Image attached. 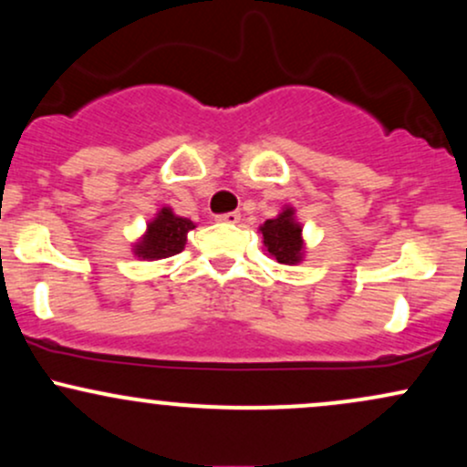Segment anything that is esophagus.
<instances>
[{
	"mask_svg": "<svg viewBox=\"0 0 467 467\" xmlns=\"http://www.w3.org/2000/svg\"><path fill=\"white\" fill-rule=\"evenodd\" d=\"M215 219L219 223H239L241 215L237 211H230V213H222V215H217Z\"/></svg>",
	"mask_w": 467,
	"mask_h": 467,
	"instance_id": "obj_1",
	"label": "esophagus"
}]
</instances>
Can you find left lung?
<instances>
[{"label": "left lung", "mask_w": 467, "mask_h": 467, "mask_svg": "<svg viewBox=\"0 0 467 467\" xmlns=\"http://www.w3.org/2000/svg\"><path fill=\"white\" fill-rule=\"evenodd\" d=\"M264 234V245L272 259L278 264L294 265L303 259V228L294 219L292 208H285L276 219H267L259 228Z\"/></svg>", "instance_id": "8db88e82"}]
</instances>
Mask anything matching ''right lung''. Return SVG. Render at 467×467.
<instances>
[{
    "label": "right lung",
    "instance_id": "obj_1",
    "mask_svg": "<svg viewBox=\"0 0 467 467\" xmlns=\"http://www.w3.org/2000/svg\"><path fill=\"white\" fill-rule=\"evenodd\" d=\"M195 228V223L186 217H178L171 208H162L153 222H149L144 237L133 245V252L140 259H169L180 254L186 245V234Z\"/></svg>",
    "mask_w": 467,
    "mask_h": 467
}]
</instances>
